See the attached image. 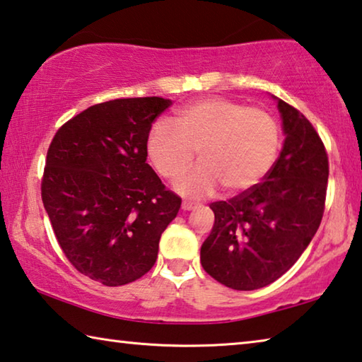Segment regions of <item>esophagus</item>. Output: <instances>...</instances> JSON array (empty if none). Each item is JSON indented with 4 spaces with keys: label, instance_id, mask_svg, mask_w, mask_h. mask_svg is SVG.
I'll use <instances>...</instances> for the list:
<instances>
[{
    "label": "esophagus",
    "instance_id": "esophagus-1",
    "mask_svg": "<svg viewBox=\"0 0 362 362\" xmlns=\"http://www.w3.org/2000/svg\"><path fill=\"white\" fill-rule=\"evenodd\" d=\"M182 210H186V211H189V210H194L195 209V206H197V205H195V204H191V202H182Z\"/></svg>",
    "mask_w": 362,
    "mask_h": 362
}]
</instances>
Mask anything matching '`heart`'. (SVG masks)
Wrapping results in <instances>:
<instances>
[{"label": "heart", "mask_w": 362, "mask_h": 362, "mask_svg": "<svg viewBox=\"0 0 362 362\" xmlns=\"http://www.w3.org/2000/svg\"><path fill=\"white\" fill-rule=\"evenodd\" d=\"M175 127L160 120L147 136V156L160 176L176 180L191 167L195 151L202 163L177 181L187 197H205L220 185L229 194L258 185L281 149V125L268 110L226 98H205L175 114Z\"/></svg>", "instance_id": "obj_1"}]
</instances>
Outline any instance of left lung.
<instances>
[{"mask_svg":"<svg viewBox=\"0 0 362 362\" xmlns=\"http://www.w3.org/2000/svg\"><path fill=\"white\" fill-rule=\"evenodd\" d=\"M286 141L262 182L210 204L215 224L200 248L213 279L234 290L269 286L292 268L321 224L329 180L324 142L311 122L277 99Z\"/></svg>","mask_w":362,"mask_h":362,"instance_id":"8db88e82","label":"left lung"}]
</instances>
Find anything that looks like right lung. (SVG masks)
<instances>
[{
	"instance_id": "obj_1",
	"label": "right lung",
	"mask_w": 362,
	"mask_h": 362,
	"mask_svg": "<svg viewBox=\"0 0 362 362\" xmlns=\"http://www.w3.org/2000/svg\"><path fill=\"white\" fill-rule=\"evenodd\" d=\"M163 98L91 105L57 129L46 156L41 199L65 258L107 287L139 279L157 259L160 235L181 199L147 158Z\"/></svg>"
}]
</instances>
